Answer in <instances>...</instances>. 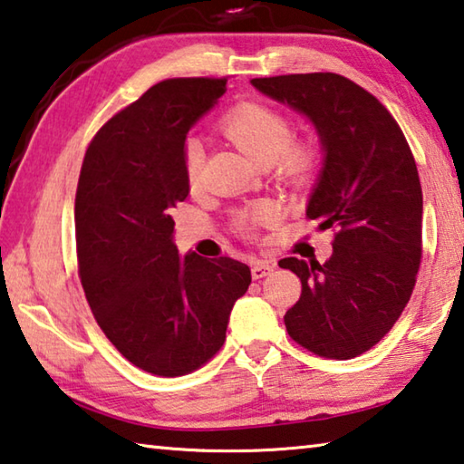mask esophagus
<instances>
[{
  "label": "esophagus",
  "mask_w": 464,
  "mask_h": 464,
  "mask_svg": "<svg viewBox=\"0 0 464 464\" xmlns=\"http://www.w3.org/2000/svg\"><path fill=\"white\" fill-rule=\"evenodd\" d=\"M273 269H275V263L263 261V258H258V261H255L253 266H250V271H253V279H263L266 275H271Z\"/></svg>",
  "instance_id": "34e87169"
}]
</instances>
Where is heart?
I'll use <instances>...</instances> for the list:
<instances>
[{"instance_id": "heart-1", "label": "heart", "mask_w": 464, "mask_h": 464, "mask_svg": "<svg viewBox=\"0 0 464 464\" xmlns=\"http://www.w3.org/2000/svg\"><path fill=\"white\" fill-rule=\"evenodd\" d=\"M222 134L261 167H275L283 183L304 187L318 170L320 152L310 140H291L294 128L285 113L261 102H242L226 113L219 121ZM206 152L199 140H187L183 150V173L191 191L201 185ZM271 219L266 206H253L237 214V226L242 232H250L255 226Z\"/></svg>"}]
</instances>
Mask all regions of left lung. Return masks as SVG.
Masks as SVG:
<instances>
[{"mask_svg":"<svg viewBox=\"0 0 464 464\" xmlns=\"http://www.w3.org/2000/svg\"><path fill=\"white\" fill-rule=\"evenodd\" d=\"M265 95L305 113L324 169L305 214L334 230L326 263L283 258L302 281L289 336L324 359H354L408 305L421 263V185L400 124L375 95L336 72L253 79Z\"/></svg>","mask_w":464,"mask_h":464,"instance_id":"1","label":"left lung"}]
</instances>
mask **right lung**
Listing matches in <instances>:
<instances>
[{
    "label": "right lung",
    "mask_w": 464,
    "mask_h": 464,
    "mask_svg": "<svg viewBox=\"0 0 464 464\" xmlns=\"http://www.w3.org/2000/svg\"><path fill=\"white\" fill-rule=\"evenodd\" d=\"M227 79L152 85L89 142L75 195L79 279L103 334L138 369L181 377L226 340L250 269L230 256H179L170 211L185 201V138Z\"/></svg>",
    "instance_id": "right-lung-1"
}]
</instances>
